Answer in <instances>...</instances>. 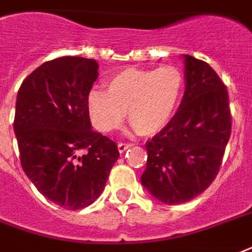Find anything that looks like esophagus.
<instances>
[{
	"instance_id": "34e87169",
	"label": "esophagus",
	"mask_w": 252,
	"mask_h": 252,
	"mask_svg": "<svg viewBox=\"0 0 252 252\" xmlns=\"http://www.w3.org/2000/svg\"><path fill=\"white\" fill-rule=\"evenodd\" d=\"M128 148H130V144H126V142H119L118 149L120 153H124Z\"/></svg>"
}]
</instances>
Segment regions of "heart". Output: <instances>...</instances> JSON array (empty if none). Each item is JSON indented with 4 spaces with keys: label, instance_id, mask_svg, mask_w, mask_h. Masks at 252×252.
Returning a JSON list of instances; mask_svg holds the SVG:
<instances>
[{
    "label": "heart",
    "instance_id": "b5f03b06",
    "mask_svg": "<svg viewBox=\"0 0 252 252\" xmlns=\"http://www.w3.org/2000/svg\"><path fill=\"white\" fill-rule=\"evenodd\" d=\"M184 77L179 69H124L107 80V91L94 87L87 95L91 120L100 132H110L126 116L144 136L158 133L179 108Z\"/></svg>",
    "mask_w": 252,
    "mask_h": 252
}]
</instances>
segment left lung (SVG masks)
<instances>
[{
  "instance_id": "8db88e82",
  "label": "left lung",
  "mask_w": 252,
  "mask_h": 252,
  "mask_svg": "<svg viewBox=\"0 0 252 252\" xmlns=\"http://www.w3.org/2000/svg\"><path fill=\"white\" fill-rule=\"evenodd\" d=\"M186 90L163 129L146 142L148 161L141 184L167 205L186 203L215 180L230 138L229 96L217 73L183 55Z\"/></svg>"
}]
</instances>
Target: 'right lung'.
<instances>
[{"label":"right lung","mask_w":252,"mask_h":252,"mask_svg":"<svg viewBox=\"0 0 252 252\" xmlns=\"http://www.w3.org/2000/svg\"><path fill=\"white\" fill-rule=\"evenodd\" d=\"M96 61L65 56L47 61L19 87L14 132L23 171L57 205L89 207L106 187L118 145L93 129L87 95Z\"/></svg>","instance_id":"right-lung-1"}]
</instances>
